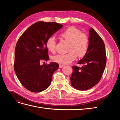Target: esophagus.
Wrapping results in <instances>:
<instances>
[{
  "mask_svg": "<svg viewBox=\"0 0 120 120\" xmlns=\"http://www.w3.org/2000/svg\"><path fill=\"white\" fill-rule=\"evenodd\" d=\"M64 67V65H63V64H59V68H62Z\"/></svg>",
  "mask_w": 120,
  "mask_h": 120,
  "instance_id": "esophagus-1",
  "label": "esophagus"
}]
</instances>
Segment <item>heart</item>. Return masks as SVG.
Returning <instances> with one entry per match:
<instances>
[{"instance_id":"obj_1","label":"heart","mask_w":120,"mask_h":120,"mask_svg":"<svg viewBox=\"0 0 120 120\" xmlns=\"http://www.w3.org/2000/svg\"><path fill=\"white\" fill-rule=\"evenodd\" d=\"M60 35L70 42L68 48L70 52L53 56L52 60L54 62L64 64H69L75 60L77 56L79 57H82L86 54L89 48V38L81 30L74 26H70L61 32ZM56 45L54 38L50 37L47 39L46 47L49 52L52 53L55 52Z\"/></svg>"}]
</instances>
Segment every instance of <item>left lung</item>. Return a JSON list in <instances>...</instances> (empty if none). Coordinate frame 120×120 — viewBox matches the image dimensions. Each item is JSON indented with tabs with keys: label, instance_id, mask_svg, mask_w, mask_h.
I'll return each instance as SVG.
<instances>
[{
	"label": "left lung",
	"instance_id": "1",
	"mask_svg": "<svg viewBox=\"0 0 120 120\" xmlns=\"http://www.w3.org/2000/svg\"><path fill=\"white\" fill-rule=\"evenodd\" d=\"M106 54L103 39L93 28L89 30L88 52L78 64L82 68L72 67L71 85L80 90L93 88L99 82L106 65Z\"/></svg>",
	"mask_w": 120,
	"mask_h": 120
}]
</instances>
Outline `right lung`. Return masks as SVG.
I'll return each instance as SVG.
<instances>
[{"label":"right lung","instance_id":"right-lung-1","mask_svg":"<svg viewBox=\"0 0 120 120\" xmlns=\"http://www.w3.org/2000/svg\"><path fill=\"white\" fill-rule=\"evenodd\" d=\"M63 26L56 22L38 21L29 27L18 40L14 71L22 85L32 92H41L48 88L53 72L59 68L56 63L41 66L40 61L49 60L46 40Z\"/></svg>","mask_w":120,"mask_h":120}]
</instances>
